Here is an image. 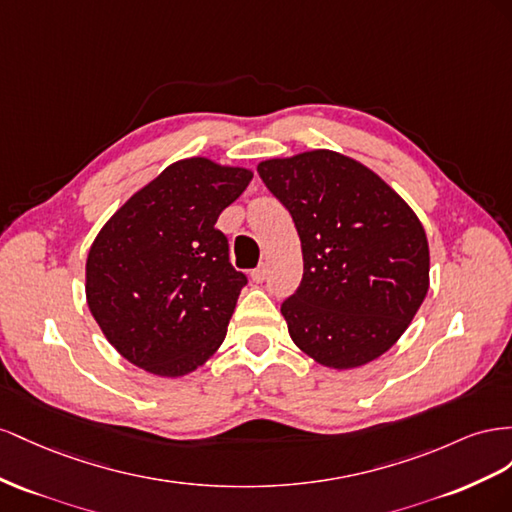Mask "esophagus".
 Wrapping results in <instances>:
<instances>
[{
	"instance_id": "obj_1",
	"label": "esophagus",
	"mask_w": 512,
	"mask_h": 512,
	"mask_svg": "<svg viewBox=\"0 0 512 512\" xmlns=\"http://www.w3.org/2000/svg\"><path fill=\"white\" fill-rule=\"evenodd\" d=\"M266 276H268V266H266V264L257 266V268L251 272V279H253L255 283H264Z\"/></svg>"
}]
</instances>
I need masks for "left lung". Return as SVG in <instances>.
I'll return each instance as SVG.
<instances>
[{
  "instance_id": "1",
  "label": "left lung",
  "mask_w": 512,
  "mask_h": 512,
  "mask_svg": "<svg viewBox=\"0 0 512 512\" xmlns=\"http://www.w3.org/2000/svg\"><path fill=\"white\" fill-rule=\"evenodd\" d=\"M257 171L302 244L300 287L281 304L291 341L339 371L388 352L429 291V242L414 210L332 150L270 158Z\"/></svg>"
}]
</instances>
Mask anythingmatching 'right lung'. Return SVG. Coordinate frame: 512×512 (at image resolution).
I'll use <instances>...</instances> for the list:
<instances>
[{
    "label": "right lung",
    "mask_w": 512,
    "mask_h": 512,
    "mask_svg": "<svg viewBox=\"0 0 512 512\" xmlns=\"http://www.w3.org/2000/svg\"><path fill=\"white\" fill-rule=\"evenodd\" d=\"M253 171L195 156L169 165L98 231L87 306L107 341L160 377L195 371L225 341L246 276L214 225Z\"/></svg>",
    "instance_id": "obj_1"
}]
</instances>
